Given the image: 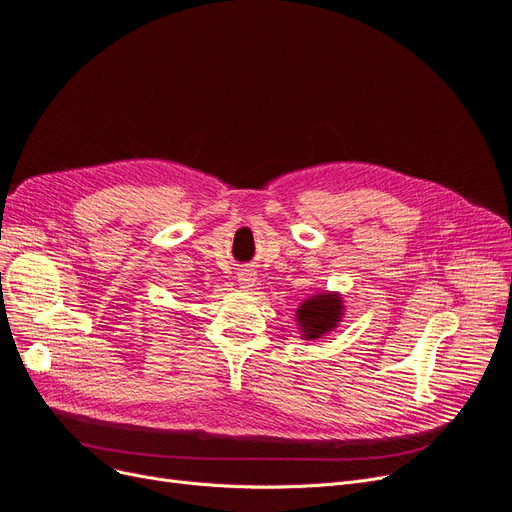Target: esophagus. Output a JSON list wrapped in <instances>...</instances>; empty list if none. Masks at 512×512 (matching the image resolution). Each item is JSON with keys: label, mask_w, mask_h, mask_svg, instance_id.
<instances>
[{"label": "esophagus", "mask_w": 512, "mask_h": 512, "mask_svg": "<svg viewBox=\"0 0 512 512\" xmlns=\"http://www.w3.org/2000/svg\"><path fill=\"white\" fill-rule=\"evenodd\" d=\"M238 282H240V286H242V288H251V286H255V272H251V270H242V272L238 274Z\"/></svg>", "instance_id": "34e87169"}]
</instances>
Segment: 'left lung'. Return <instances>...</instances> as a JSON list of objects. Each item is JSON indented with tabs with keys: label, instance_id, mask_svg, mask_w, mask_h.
<instances>
[{
	"label": "left lung",
	"instance_id": "1",
	"mask_svg": "<svg viewBox=\"0 0 512 512\" xmlns=\"http://www.w3.org/2000/svg\"><path fill=\"white\" fill-rule=\"evenodd\" d=\"M343 299L337 293H320L307 299L297 309V324L303 339H322L326 332L335 330L343 318Z\"/></svg>",
	"mask_w": 512,
	"mask_h": 512
}]
</instances>
